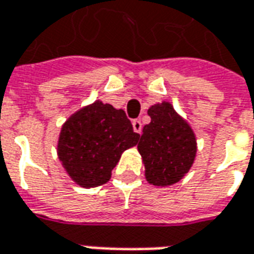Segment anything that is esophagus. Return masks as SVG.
Instances as JSON below:
<instances>
[{
    "mask_svg": "<svg viewBox=\"0 0 254 254\" xmlns=\"http://www.w3.org/2000/svg\"><path fill=\"white\" fill-rule=\"evenodd\" d=\"M132 125H133V129H134V132L141 133L143 125H141V121H140V120H133Z\"/></svg>",
    "mask_w": 254,
    "mask_h": 254,
    "instance_id": "34e87169",
    "label": "esophagus"
}]
</instances>
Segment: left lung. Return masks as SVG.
I'll list each match as a JSON object with an SVG mask.
<instances>
[{"mask_svg": "<svg viewBox=\"0 0 254 254\" xmlns=\"http://www.w3.org/2000/svg\"><path fill=\"white\" fill-rule=\"evenodd\" d=\"M151 122L143 127L137 149L145 178L156 187L173 185L187 174L196 158V136L169 102L148 109Z\"/></svg>", "mask_w": 254, "mask_h": 254, "instance_id": "left-lung-1", "label": "left lung"}]
</instances>
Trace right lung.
<instances>
[{"label":"right lung","instance_id":"1","mask_svg":"<svg viewBox=\"0 0 254 254\" xmlns=\"http://www.w3.org/2000/svg\"><path fill=\"white\" fill-rule=\"evenodd\" d=\"M138 137L125 111L96 100L63 125L58 158L77 185L99 187L110 180L122 152L136 145Z\"/></svg>","mask_w":254,"mask_h":254}]
</instances>
